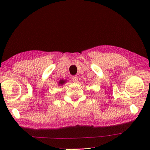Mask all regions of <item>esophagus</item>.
Here are the masks:
<instances>
[{"label": "esophagus", "instance_id": "esophagus-1", "mask_svg": "<svg viewBox=\"0 0 150 150\" xmlns=\"http://www.w3.org/2000/svg\"><path fill=\"white\" fill-rule=\"evenodd\" d=\"M71 79H72V81H73V82H77L78 81V77H77V76H76V75H75V76H73Z\"/></svg>", "mask_w": 150, "mask_h": 150}]
</instances>
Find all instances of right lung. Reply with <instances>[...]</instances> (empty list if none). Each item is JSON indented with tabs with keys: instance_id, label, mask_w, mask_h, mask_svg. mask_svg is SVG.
I'll use <instances>...</instances> for the list:
<instances>
[{
	"instance_id": "obj_1",
	"label": "right lung",
	"mask_w": 150,
	"mask_h": 150,
	"mask_svg": "<svg viewBox=\"0 0 150 150\" xmlns=\"http://www.w3.org/2000/svg\"><path fill=\"white\" fill-rule=\"evenodd\" d=\"M65 82V81H64V80H60V82H59V85L60 84V85H62Z\"/></svg>"
}]
</instances>
